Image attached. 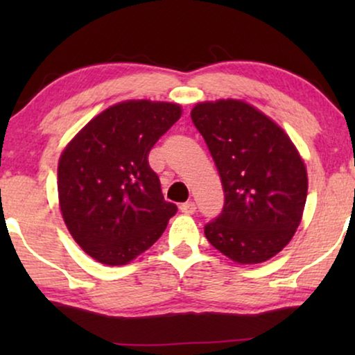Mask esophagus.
Listing matches in <instances>:
<instances>
[{
  "mask_svg": "<svg viewBox=\"0 0 355 355\" xmlns=\"http://www.w3.org/2000/svg\"><path fill=\"white\" fill-rule=\"evenodd\" d=\"M181 211L186 213V215H193L197 211V205L193 202H186L181 205Z\"/></svg>",
  "mask_w": 355,
  "mask_h": 355,
  "instance_id": "34e87169",
  "label": "esophagus"
}]
</instances>
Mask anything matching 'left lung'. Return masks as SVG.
I'll list each match as a JSON object with an SVG mask.
<instances>
[{"label": "left lung", "instance_id": "left-lung-1", "mask_svg": "<svg viewBox=\"0 0 355 355\" xmlns=\"http://www.w3.org/2000/svg\"><path fill=\"white\" fill-rule=\"evenodd\" d=\"M191 118L225 191L221 213L205 225L208 242L237 263L270 260L293 239L307 200L297 148L268 116L241 100L198 103Z\"/></svg>", "mask_w": 355, "mask_h": 355}]
</instances>
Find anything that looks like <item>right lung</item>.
<instances>
[{"label": "right lung", "mask_w": 355, "mask_h": 355, "mask_svg": "<svg viewBox=\"0 0 355 355\" xmlns=\"http://www.w3.org/2000/svg\"><path fill=\"white\" fill-rule=\"evenodd\" d=\"M181 111L164 101H123L95 116L61 153L62 218L77 244L100 263H129L158 241L176 215L148 153Z\"/></svg>", "instance_id": "1"}]
</instances>
